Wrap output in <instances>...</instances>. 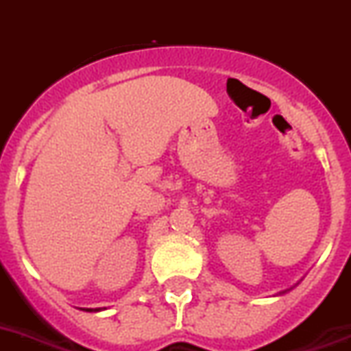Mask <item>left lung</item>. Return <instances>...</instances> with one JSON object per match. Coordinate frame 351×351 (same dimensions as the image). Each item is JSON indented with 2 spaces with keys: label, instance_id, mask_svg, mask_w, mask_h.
I'll return each mask as SVG.
<instances>
[{
  "label": "left lung",
  "instance_id": "obj_1",
  "mask_svg": "<svg viewBox=\"0 0 351 351\" xmlns=\"http://www.w3.org/2000/svg\"><path fill=\"white\" fill-rule=\"evenodd\" d=\"M298 284H300V282H298ZM298 284H294V285H293V287H289V289H285V291H280V293H278V294H285V293H289V291H291V289H294V287H296V285H298Z\"/></svg>",
  "mask_w": 351,
  "mask_h": 351
}]
</instances>
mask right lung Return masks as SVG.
Returning <instances> with one entry per match:
<instances>
[{
    "label": "right lung",
    "mask_w": 351,
    "mask_h": 351,
    "mask_svg": "<svg viewBox=\"0 0 351 351\" xmlns=\"http://www.w3.org/2000/svg\"><path fill=\"white\" fill-rule=\"evenodd\" d=\"M82 311H87V312H99V311H103V308H82Z\"/></svg>",
    "instance_id": "1"
}]
</instances>
